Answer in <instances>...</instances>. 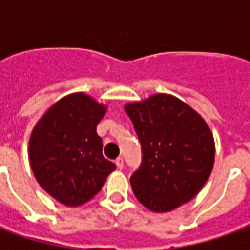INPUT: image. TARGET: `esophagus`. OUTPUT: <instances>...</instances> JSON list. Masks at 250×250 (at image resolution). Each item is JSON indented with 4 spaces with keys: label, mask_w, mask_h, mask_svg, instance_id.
<instances>
[{
    "label": "esophagus",
    "mask_w": 250,
    "mask_h": 250,
    "mask_svg": "<svg viewBox=\"0 0 250 250\" xmlns=\"http://www.w3.org/2000/svg\"><path fill=\"white\" fill-rule=\"evenodd\" d=\"M115 165L118 166V168H123V166H125V161H123V158H122V157L116 158V161H115Z\"/></svg>",
    "instance_id": "obj_1"
}]
</instances>
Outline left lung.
I'll use <instances>...</instances> for the list:
<instances>
[{
    "instance_id": "obj_1",
    "label": "left lung",
    "mask_w": 250,
    "mask_h": 250,
    "mask_svg": "<svg viewBox=\"0 0 250 250\" xmlns=\"http://www.w3.org/2000/svg\"><path fill=\"white\" fill-rule=\"evenodd\" d=\"M142 147V163L130 178L136 199L165 213L202 188L214 163L209 127L188 104L159 93L125 105Z\"/></svg>"
}]
</instances>
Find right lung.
<instances>
[{"instance_id": "add662e5", "label": "right lung", "mask_w": 250, "mask_h": 250, "mask_svg": "<svg viewBox=\"0 0 250 250\" xmlns=\"http://www.w3.org/2000/svg\"><path fill=\"white\" fill-rule=\"evenodd\" d=\"M105 107L84 93L59 100L32 132L29 161L37 182L66 206L85 204L116 166L103 155L96 125Z\"/></svg>"}]
</instances>
